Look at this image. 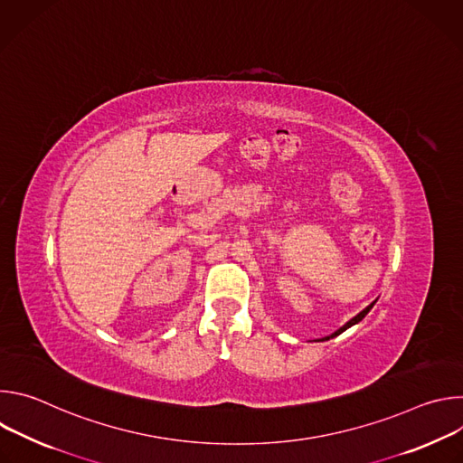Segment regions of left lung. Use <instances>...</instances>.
I'll return each mask as SVG.
<instances>
[{
    "instance_id": "left-lung-1",
    "label": "left lung",
    "mask_w": 463,
    "mask_h": 463,
    "mask_svg": "<svg viewBox=\"0 0 463 463\" xmlns=\"http://www.w3.org/2000/svg\"><path fill=\"white\" fill-rule=\"evenodd\" d=\"M373 304H375V302H372V304H370V306H368V307H366V309H363V311H361V313H359V315H357V317H354V318H352V320H350V322H346V324H345V326H343V327H341V329H337V332H335V334H334V335H332V337H337V335H341V334H343V332H346V329H348V327H350V326H354V324H357V322H361V320H363V318H364V317H366V313H368V311H370V309H372V307H373ZM327 339H329V337H326V339H324V341H327Z\"/></svg>"
}]
</instances>
